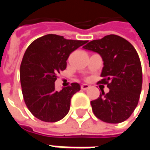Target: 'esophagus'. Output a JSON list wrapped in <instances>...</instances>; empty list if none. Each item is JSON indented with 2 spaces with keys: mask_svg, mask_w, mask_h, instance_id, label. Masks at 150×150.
Instances as JSON below:
<instances>
[{
  "mask_svg": "<svg viewBox=\"0 0 150 150\" xmlns=\"http://www.w3.org/2000/svg\"><path fill=\"white\" fill-rule=\"evenodd\" d=\"M90 88V86L88 84H82L81 85V88L82 90H88Z\"/></svg>",
  "mask_w": 150,
  "mask_h": 150,
  "instance_id": "1",
  "label": "esophagus"
}]
</instances>
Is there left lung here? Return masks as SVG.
Segmentation results:
<instances>
[{"label":"left lung","instance_id":"8db88e82","mask_svg":"<svg viewBox=\"0 0 150 150\" xmlns=\"http://www.w3.org/2000/svg\"><path fill=\"white\" fill-rule=\"evenodd\" d=\"M100 55L103 67L99 83L106 84L108 93L91 101L96 117L109 124H118L129 118L138 105L142 88V67L133 45L117 35H108L83 47Z\"/></svg>","mask_w":150,"mask_h":150}]
</instances>
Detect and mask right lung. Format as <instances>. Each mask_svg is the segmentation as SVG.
Segmentation results:
<instances>
[{
    "mask_svg": "<svg viewBox=\"0 0 150 150\" xmlns=\"http://www.w3.org/2000/svg\"><path fill=\"white\" fill-rule=\"evenodd\" d=\"M87 41L67 40L48 34L38 38L27 47L20 67V80L26 107L44 122H57L70 109L71 98L80 90L73 83L60 91L55 89L57 74L67 67L69 55Z\"/></svg>",
    "mask_w": 150,
    "mask_h": 150,
    "instance_id": "obj_1",
    "label": "right lung"
}]
</instances>
